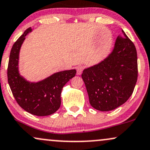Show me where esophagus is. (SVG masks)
Segmentation results:
<instances>
[{
  "label": "esophagus",
  "mask_w": 150,
  "mask_h": 150,
  "mask_svg": "<svg viewBox=\"0 0 150 150\" xmlns=\"http://www.w3.org/2000/svg\"><path fill=\"white\" fill-rule=\"evenodd\" d=\"M84 66H78L77 67V68H76V70H77V75H81V74H82V71L83 70H84Z\"/></svg>",
  "instance_id": "34e87169"
}]
</instances>
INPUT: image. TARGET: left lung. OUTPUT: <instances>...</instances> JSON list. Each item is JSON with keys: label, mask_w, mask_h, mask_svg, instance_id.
Listing matches in <instances>:
<instances>
[{"label": "left lung", "mask_w": 150, "mask_h": 150, "mask_svg": "<svg viewBox=\"0 0 150 150\" xmlns=\"http://www.w3.org/2000/svg\"><path fill=\"white\" fill-rule=\"evenodd\" d=\"M119 35L114 50L100 62L84 69L82 77L89 103L100 111L115 110L130 98L138 79L136 47L125 33Z\"/></svg>", "instance_id": "left-lung-1"}]
</instances>
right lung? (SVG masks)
Returning a JSON list of instances; mask_svg holds the SVG:
<instances>
[{
	"instance_id": "1",
	"label": "right lung",
	"mask_w": 150,
	"mask_h": 150,
	"mask_svg": "<svg viewBox=\"0 0 150 150\" xmlns=\"http://www.w3.org/2000/svg\"><path fill=\"white\" fill-rule=\"evenodd\" d=\"M31 30V28L25 30L12 46L8 66V84L21 108L36 116H47L60 108L63 87L75 76L76 70L59 72L37 83L27 82L20 76L18 71L19 50L25 36Z\"/></svg>"
}]
</instances>
